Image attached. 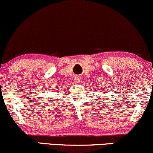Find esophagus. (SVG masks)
Returning <instances> with one entry per match:
<instances>
[{
	"label": "esophagus",
	"mask_w": 153,
	"mask_h": 153,
	"mask_svg": "<svg viewBox=\"0 0 153 153\" xmlns=\"http://www.w3.org/2000/svg\"><path fill=\"white\" fill-rule=\"evenodd\" d=\"M75 80H76V82H79L80 81V78H79V76H76V78H75Z\"/></svg>",
	"instance_id": "obj_1"
}]
</instances>
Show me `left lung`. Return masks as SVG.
<instances>
[{
    "label": "left lung",
    "mask_w": 153,
    "mask_h": 153,
    "mask_svg": "<svg viewBox=\"0 0 153 153\" xmlns=\"http://www.w3.org/2000/svg\"><path fill=\"white\" fill-rule=\"evenodd\" d=\"M101 93H103V92H101Z\"/></svg>",
    "instance_id": "obj_1"
}]
</instances>
